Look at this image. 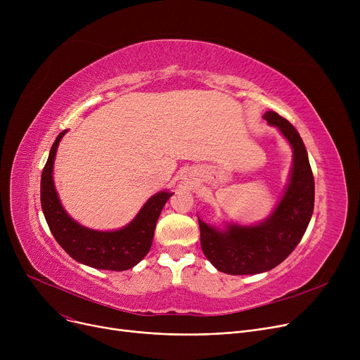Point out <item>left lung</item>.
I'll list each match as a JSON object with an SVG mask.
<instances>
[{
  "label": "left lung",
  "mask_w": 360,
  "mask_h": 360,
  "mask_svg": "<svg viewBox=\"0 0 360 360\" xmlns=\"http://www.w3.org/2000/svg\"><path fill=\"white\" fill-rule=\"evenodd\" d=\"M280 129L293 150L289 184L274 212L258 224H228L217 229L198 219L204 255L226 274H258L285 261L304 236L314 212L315 184L308 153L296 128L277 112L262 115Z\"/></svg>",
  "instance_id": "1"
}]
</instances>
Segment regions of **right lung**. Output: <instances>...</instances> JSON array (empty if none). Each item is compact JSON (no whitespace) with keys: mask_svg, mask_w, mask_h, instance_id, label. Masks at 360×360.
Masks as SVG:
<instances>
[{"mask_svg":"<svg viewBox=\"0 0 360 360\" xmlns=\"http://www.w3.org/2000/svg\"><path fill=\"white\" fill-rule=\"evenodd\" d=\"M67 129L53 141L41 178L42 212L55 240L75 261L99 270H129L147 255L153 242L158 219L174 193L160 191L150 197L125 228L110 232L93 231L72 220L55 191L52 169L56 148Z\"/></svg>","mask_w":360,"mask_h":360,"instance_id":"obj_1","label":"right lung"}]
</instances>
